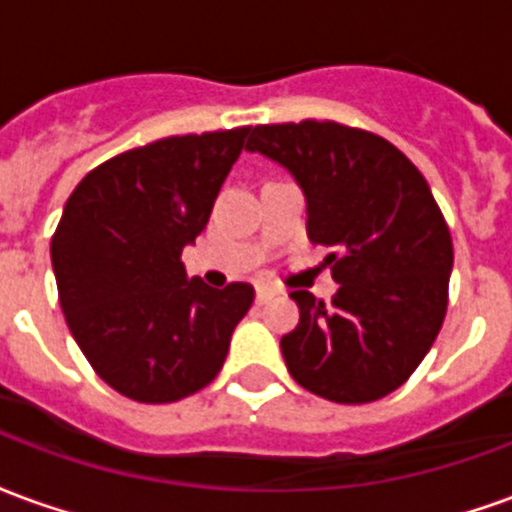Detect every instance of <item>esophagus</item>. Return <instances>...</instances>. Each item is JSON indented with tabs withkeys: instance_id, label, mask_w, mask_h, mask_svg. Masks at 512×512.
<instances>
[{
	"instance_id": "obj_1",
	"label": "esophagus",
	"mask_w": 512,
	"mask_h": 512,
	"mask_svg": "<svg viewBox=\"0 0 512 512\" xmlns=\"http://www.w3.org/2000/svg\"><path fill=\"white\" fill-rule=\"evenodd\" d=\"M277 293H279V290L274 288V285H266V282H260V285H257V288H255L257 304H266V301H268V299H274Z\"/></svg>"
}]
</instances>
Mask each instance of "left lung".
I'll list each match as a JSON object with an SVG mask.
<instances>
[{
  "mask_svg": "<svg viewBox=\"0 0 512 512\" xmlns=\"http://www.w3.org/2000/svg\"><path fill=\"white\" fill-rule=\"evenodd\" d=\"M246 150L288 169L310 241L334 249L332 304L290 293L299 326L279 345L293 381L332 403L395 392L447 312L452 238L428 180L384 136L334 120L255 126Z\"/></svg>",
  "mask_w": 512,
  "mask_h": 512,
  "instance_id": "8db88e82",
  "label": "left lung"
}]
</instances>
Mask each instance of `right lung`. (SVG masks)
I'll return each mask as SVG.
<instances>
[{"label": "right lung", "mask_w": 512, "mask_h": 512, "mask_svg": "<svg viewBox=\"0 0 512 512\" xmlns=\"http://www.w3.org/2000/svg\"><path fill=\"white\" fill-rule=\"evenodd\" d=\"M252 128L167 136L87 172L51 238L60 307L87 362L136 403H175L219 376L255 288L186 277L183 246Z\"/></svg>", "instance_id": "obj_1"}]
</instances>
